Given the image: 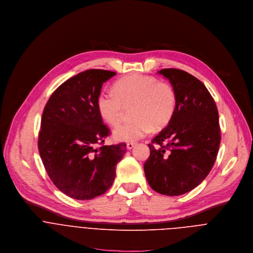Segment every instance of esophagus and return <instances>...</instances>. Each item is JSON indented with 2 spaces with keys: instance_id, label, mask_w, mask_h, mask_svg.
Masks as SVG:
<instances>
[{
  "instance_id": "esophagus-1",
  "label": "esophagus",
  "mask_w": 253,
  "mask_h": 253,
  "mask_svg": "<svg viewBox=\"0 0 253 253\" xmlns=\"http://www.w3.org/2000/svg\"><path fill=\"white\" fill-rule=\"evenodd\" d=\"M134 145H135V142H127L126 143V148L127 149H131Z\"/></svg>"
}]
</instances>
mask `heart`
Wrapping results in <instances>:
<instances>
[{
	"label": "heart",
	"instance_id": "1",
	"mask_svg": "<svg viewBox=\"0 0 253 253\" xmlns=\"http://www.w3.org/2000/svg\"><path fill=\"white\" fill-rule=\"evenodd\" d=\"M176 93L173 87L156 78L129 75L119 80L114 91L102 90L96 98L98 114L109 125L116 126L123 117L124 107L133 105L131 117L113 131L118 141H135L155 128L166 126L176 110Z\"/></svg>",
	"mask_w": 253,
	"mask_h": 253
}]
</instances>
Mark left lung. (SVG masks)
Listing matches in <instances>:
<instances>
[{
    "label": "left lung",
    "mask_w": 253,
    "mask_h": 253,
    "mask_svg": "<svg viewBox=\"0 0 253 253\" xmlns=\"http://www.w3.org/2000/svg\"><path fill=\"white\" fill-rule=\"evenodd\" d=\"M159 74L176 93V110L148 144L150 155L143 169L151 188L176 196L195 188L215 163L220 144L218 111L206 85L192 75L177 69Z\"/></svg>",
    "instance_id": "obj_1"
}]
</instances>
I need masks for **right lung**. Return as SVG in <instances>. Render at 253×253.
Listing matches in <instances>:
<instances>
[{
  "instance_id": "add662e5",
  "label": "right lung",
  "mask_w": 253,
  "mask_h": 253,
  "mask_svg": "<svg viewBox=\"0 0 253 253\" xmlns=\"http://www.w3.org/2000/svg\"><path fill=\"white\" fill-rule=\"evenodd\" d=\"M116 75L87 70L67 80L49 96L39 132V153L54 184L80 200L104 194L126 154L125 142L102 145L111 133L96 108L104 83Z\"/></svg>"
}]
</instances>
